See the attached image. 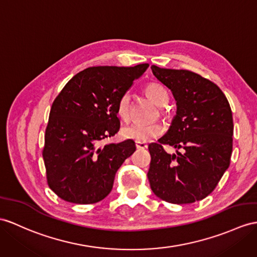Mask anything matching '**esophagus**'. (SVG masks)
I'll list each match as a JSON object with an SVG mask.
<instances>
[{"mask_svg": "<svg viewBox=\"0 0 257 257\" xmlns=\"http://www.w3.org/2000/svg\"><path fill=\"white\" fill-rule=\"evenodd\" d=\"M135 146L137 149H146L148 147L147 144L144 142H135Z\"/></svg>", "mask_w": 257, "mask_h": 257, "instance_id": "obj_1", "label": "esophagus"}]
</instances>
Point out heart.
<instances>
[{
  "label": "heart",
  "instance_id": "obj_1",
  "mask_svg": "<svg viewBox=\"0 0 257 257\" xmlns=\"http://www.w3.org/2000/svg\"><path fill=\"white\" fill-rule=\"evenodd\" d=\"M145 92L149 99L158 105H164L168 101V93L164 87L159 84L150 83L145 87ZM116 113L123 121H127L131 114L130 109V95L125 92L120 97L116 104ZM122 136L126 140L136 142H149L157 139L164 133V126L160 123H142L135 122L127 126H124L121 131Z\"/></svg>",
  "mask_w": 257,
  "mask_h": 257
}]
</instances>
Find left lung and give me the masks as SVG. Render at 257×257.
I'll use <instances>...</instances> for the list:
<instances>
[{
  "label": "left lung",
  "instance_id": "1",
  "mask_svg": "<svg viewBox=\"0 0 257 257\" xmlns=\"http://www.w3.org/2000/svg\"><path fill=\"white\" fill-rule=\"evenodd\" d=\"M152 71L171 90L177 112L159 143L148 146L150 187L156 196L168 203L201 201L215 190L229 168L232 111L221 89L201 75L156 65H152ZM162 143L173 146L176 154H168Z\"/></svg>",
  "mask_w": 257,
  "mask_h": 257
}]
</instances>
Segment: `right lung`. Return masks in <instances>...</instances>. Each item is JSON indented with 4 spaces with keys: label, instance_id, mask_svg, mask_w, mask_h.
Masks as SVG:
<instances>
[{
    "label": "right lung",
    "instance_id": "1",
    "mask_svg": "<svg viewBox=\"0 0 257 257\" xmlns=\"http://www.w3.org/2000/svg\"><path fill=\"white\" fill-rule=\"evenodd\" d=\"M147 67H88L68 80L55 98L42 156L50 189L62 199L93 204L109 195L117 169L136 146L132 140L103 147L99 144L118 132V99Z\"/></svg>",
    "mask_w": 257,
    "mask_h": 257
}]
</instances>
